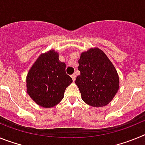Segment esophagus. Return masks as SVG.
<instances>
[{
  "label": "esophagus",
  "mask_w": 145,
  "mask_h": 145,
  "mask_svg": "<svg viewBox=\"0 0 145 145\" xmlns=\"http://www.w3.org/2000/svg\"><path fill=\"white\" fill-rule=\"evenodd\" d=\"M71 78H72V80H73V81H75V74H72V75H71Z\"/></svg>",
  "instance_id": "34e87169"
}]
</instances>
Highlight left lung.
Listing matches in <instances>:
<instances>
[{
	"mask_svg": "<svg viewBox=\"0 0 145 145\" xmlns=\"http://www.w3.org/2000/svg\"><path fill=\"white\" fill-rule=\"evenodd\" d=\"M78 64L80 74L75 84L83 101L94 107L108 105L119 89L118 74L112 61L103 51L95 47L82 52Z\"/></svg>",
	"mask_w": 145,
	"mask_h": 145,
	"instance_id": "8db88e82",
	"label": "left lung"
}]
</instances>
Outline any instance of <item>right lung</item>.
Masks as SVG:
<instances>
[{
    "label": "right lung",
    "mask_w": 145,
    "mask_h": 145,
    "mask_svg": "<svg viewBox=\"0 0 145 145\" xmlns=\"http://www.w3.org/2000/svg\"><path fill=\"white\" fill-rule=\"evenodd\" d=\"M66 65L54 49L40 55L27 75V92L37 105L51 108L59 103L72 80L65 72Z\"/></svg>",
    "instance_id": "right-lung-1"
}]
</instances>
